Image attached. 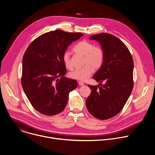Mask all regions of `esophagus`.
Segmentation results:
<instances>
[{
    "label": "esophagus",
    "mask_w": 155,
    "mask_h": 155,
    "mask_svg": "<svg viewBox=\"0 0 155 155\" xmlns=\"http://www.w3.org/2000/svg\"><path fill=\"white\" fill-rule=\"evenodd\" d=\"M78 84L80 86H83L84 84V83L83 81H78Z\"/></svg>",
    "instance_id": "esophagus-1"
}]
</instances>
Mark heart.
I'll use <instances>...</instances> for the list:
<instances>
[{
    "mask_svg": "<svg viewBox=\"0 0 155 155\" xmlns=\"http://www.w3.org/2000/svg\"><path fill=\"white\" fill-rule=\"evenodd\" d=\"M74 50L78 54L84 56L83 61L84 67L81 69H75L69 74V77L75 80L85 81L93 74L94 69H99L104 61V52L102 48L94 47V44L86 40L77 43ZM62 61L66 67L69 70L73 69L69 51H66L62 55Z\"/></svg>",
    "mask_w": 155,
    "mask_h": 155,
    "instance_id": "obj_1",
    "label": "heart"
}]
</instances>
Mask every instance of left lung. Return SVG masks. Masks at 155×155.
I'll return each instance as SVG.
<instances>
[{"label":"left lung","instance_id":"8db88e82","mask_svg":"<svg viewBox=\"0 0 155 155\" xmlns=\"http://www.w3.org/2000/svg\"><path fill=\"white\" fill-rule=\"evenodd\" d=\"M90 39L100 43L104 61L93 77L99 84L88 85L91 93L86 105L93 117L107 120L120 112L132 92L134 62L125 44L113 35L101 33L91 35Z\"/></svg>","mask_w":155,"mask_h":155}]
</instances>
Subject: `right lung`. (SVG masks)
<instances>
[{
  "label": "right lung",
  "mask_w": 155,
  "mask_h": 155,
  "mask_svg": "<svg viewBox=\"0 0 155 155\" xmlns=\"http://www.w3.org/2000/svg\"><path fill=\"white\" fill-rule=\"evenodd\" d=\"M83 35L61 30L51 31L35 38L25 51L21 84L31 105L40 113L52 116L61 112L69 93L77 87L75 80L64 76L62 55Z\"/></svg>",
  "instance_id": "right-lung-1"
}]
</instances>
